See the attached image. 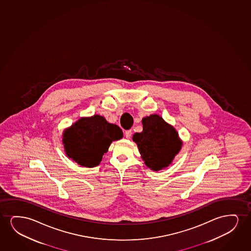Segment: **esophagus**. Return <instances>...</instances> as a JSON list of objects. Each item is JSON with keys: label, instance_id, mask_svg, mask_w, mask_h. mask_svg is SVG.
<instances>
[{"label": "esophagus", "instance_id": "obj_1", "mask_svg": "<svg viewBox=\"0 0 251 251\" xmlns=\"http://www.w3.org/2000/svg\"><path fill=\"white\" fill-rule=\"evenodd\" d=\"M131 135H132V131L131 130H126L125 131V136L127 139H129L131 137Z\"/></svg>", "mask_w": 251, "mask_h": 251}]
</instances>
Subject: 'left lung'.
Listing matches in <instances>:
<instances>
[{
    "label": "left lung",
    "mask_w": 251,
    "mask_h": 251,
    "mask_svg": "<svg viewBox=\"0 0 251 251\" xmlns=\"http://www.w3.org/2000/svg\"><path fill=\"white\" fill-rule=\"evenodd\" d=\"M141 123L143 130L134 133L133 141L145 165L153 172L167 168L182 149L178 132L157 114L144 117Z\"/></svg>",
    "instance_id": "left-lung-1"
}]
</instances>
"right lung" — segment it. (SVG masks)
Masks as SVG:
<instances>
[{
  "label": "right lung",
  "mask_w": 251,
  "mask_h": 251,
  "mask_svg": "<svg viewBox=\"0 0 251 251\" xmlns=\"http://www.w3.org/2000/svg\"><path fill=\"white\" fill-rule=\"evenodd\" d=\"M124 133L100 115L80 117L62 132V142L67 157L83 167L100 165L112 141H119Z\"/></svg>",
  "instance_id": "obj_1"
}]
</instances>
